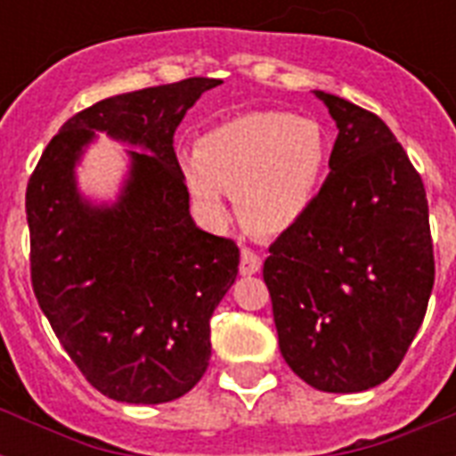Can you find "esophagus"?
<instances>
[{"mask_svg":"<svg viewBox=\"0 0 456 456\" xmlns=\"http://www.w3.org/2000/svg\"><path fill=\"white\" fill-rule=\"evenodd\" d=\"M260 265H263V260H260L257 253H253L250 248L241 250V265H239V272H241L243 277H250V274L260 272Z\"/></svg>","mask_w":456,"mask_h":456,"instance_id":"obj_1","label":"esophagus"}]
</instances>
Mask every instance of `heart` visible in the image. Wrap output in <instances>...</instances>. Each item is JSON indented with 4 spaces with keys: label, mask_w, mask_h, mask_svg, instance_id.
I'll return each instance as SVG.
<instances>
[{
    "label": "heart",
    "mask_w": 456,
    "mask_h": 456,
    "mask_svg": "<svg viewBox=\"0 0 456 456\" xmlns=\"http://www.w3.org/2000/svg\"><path fill=\"white\" fill-rule=\"evenodd\" d=\"M326 163L329 146L314 120L289 113H243L208 130L199 151L182 158V175L196 206L210 220H227L232 193L239 196L250 227L281 234L312 208Z\"/></svg>",
    "instance_id": "heart-1"
}]
</instances>
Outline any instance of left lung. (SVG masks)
<instances>
[{
    "mask_svg": "<svg viewBox=\"0 0 456 456\" xmlns=\"http://www.w3.org/2000/svg\"><path fill=\"white\" fill-rule=\"evenodd\" d=\"M338 137L312 208L270 246L265 284L286 364L362 393L403 362L433 291L424 182L381 118L314 89Z\"/></svg>",
    "mask_w": 456,
    "mask_h": 456,
    "instance_id": "obj_1",
    "label": "left lung"
}]
</instances>
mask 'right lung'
<instances>
[{"label": "right lung", "instance_id": "add662e5", "mask_svg": "<svg viewBox=\"0 0 456 456\" xmlns=\"http://www.w3.org/2000/svg\"><path fill=\"white\" fill-rule=\"evenodd\" d=\"M220 82L189 77L89 106L28 182L35 298L87 381L118 403H170L200 381L210 317L239 272L236 243L196 227L172 146L186 110ZM99 131L131 146L121 191L102 204L77 184Z\"/></svg>", "mask_w": 456, "mask_h": 456}]
</instances>
